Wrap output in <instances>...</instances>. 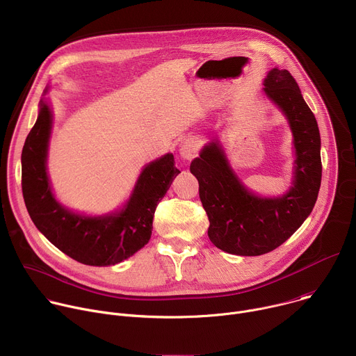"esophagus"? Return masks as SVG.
I'll return each instance as SVG.
<instances>
[{
    "label": "esophagus",
    "mask_w": 356,
    "mask_h": 356,
    "mask_svg": "<svg viewBox=\"0 0 356 356\" xmlns=\"http://www.w3.org/2000/svg\"><path fill=\"white\" fill-rule=\"evenodd\" d=\"M200 150V142L195 138H187L180 145V155L184 159H193Z\"/></svg>",
    "instance_id": "esophagus-1"
}]
</instances>
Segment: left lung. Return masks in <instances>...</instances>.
Listing matches in <instances>:
<instances>
[{
  "label": "left lung",
  "instance_id": "left-lung-1",
  "mask_svg": "<svg viewBox=\"0 0 356 356\" xmlns=\"http://www.w3.org/2000/svg\"><path fill=\"white\" fill-rule=\"evenodd\" d=\"M264 90L293 131L297 159L291 190L279 198L253 195L235 177L216 142L204 146L190 165L210 221V241L242 257L264 255L289 239L313 211L321 184L320 131L296 80L289 70L273 69Z\"/></svg>",
  "mask_w": 356,
  "mask_h": 356
}]
</instances>
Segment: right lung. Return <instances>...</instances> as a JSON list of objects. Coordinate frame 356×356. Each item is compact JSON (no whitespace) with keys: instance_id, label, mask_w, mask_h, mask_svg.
<instances>
[{"instance_id":"1","label":"right lung","mask_w":356,"mask_h":356,"mask_svg":"<svg viewBox=\"0 0 356 356\" xmlns=\"http://www.w3.org/2000/svg\"><path fill=\"white\" fill-rule=\"evenodd\" d=\"M52 114L40 101L39 117L22 149V194L36 228L72 259L90 266L122 262L152 235L155 210L180 170L172 154L147 165L127 207L115 216L88 218L63 209L50 191L46 152Z\"/></svg>"}]
</instances>
